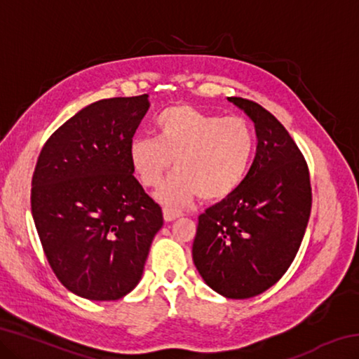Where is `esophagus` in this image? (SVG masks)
Wrapping results in <instances>:
<instances>
[{"instance_id":"obj_1","label":"esophagus","mask_w":359,"mask_h":359,"mask_svg":"<svg viewBox=\"0 0 359 359\" xmlns=\"http://www.w3.org/2000/svg\"><path fill=\"white\" fill-rule=\"evenodd\" d=\"M163 217H165V222H172L175 218H180L182 217V212L180 210H174V209H165L163 210Z\"/></svg>"}]
</instances>
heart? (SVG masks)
Listing matches in <instances>:
<instances>
[{
	"label": "heart",
	"instance_id": "b5f03b06",
	"mask_svg": "<svg viewBox=\"0 0 359 359\" xmlns=\"http://www.w3.org/2000/svg\"><path fill=\"white\" fill-rule=\"evenodd\" d=\"M255 154V133L242 117H220L177 104L155 118V137L131 139L128 155L133 171L144 187L160 184L172 165L177 169L156 198L180 208L203 196L217 203L229 198L247 177Z\"/></svg>",
	"mask_w": 359,
	"mask_h": 359
}]
</instances>
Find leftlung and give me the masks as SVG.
Listing matches in <instances>:
<instances>
[{
	"label": "left lung",
	"mask_w": 359,
	"mask_h": 359,
	"mask_svg": "<svg viewBox=\"0 0 359 359\" xmlns=\"http://www.w3.org/2000/svg\"><path fill=\"white\" fill-rule=\"evenodd\" d=\"M253 121L257 155L242 185L198 218L193 263L228 299L269 290L293 263L311 217L309 169L288 131L264 107L228 98Z\"/></svg>",
	"instance_id": "left-lung-1"
}]
</instances>
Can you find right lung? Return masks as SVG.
<instances>
[{"instance_id": "1", "label": "right lung", "mask_w": 359, "mask_h": 359, "mask_svg": "<svg viewBox=\"0 0 359 359\" xmlns=\"http://www.w3.org/2000/svg\"><path fill=\"white\" fill-rule=\"evenodd\" d=\"M149 107V95L92 102L48 137L36 163V231L58 280L85 299L117 301L135 290L163 226L128 155Z\"/></svg>"}]
</instances>
